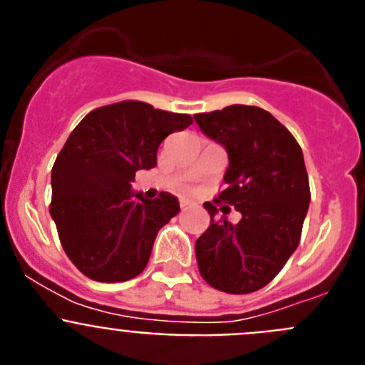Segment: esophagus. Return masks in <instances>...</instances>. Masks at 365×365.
Masks as SVG:
<instances>
[{"label":"esophagus","instance_id":"obj_1","mask_svg":"<svg viewBox=\"0 0 365 365\" xmlns=\"http://www.w3.org/2000/svg\"><path fill=\"white\" fill-rule=\"evenodd\" d=\"M190 205H192V202L186 201V199H182V201H180V208H182V210H186V208H190Z\"/></svg>","mask_w":365,"mask_h":365}]
</instances>
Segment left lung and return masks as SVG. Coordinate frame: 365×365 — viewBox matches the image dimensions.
Listing matches in <instances>:
<instances>
[{"instance_id": "8db88e82", "label": "left lung", "mask_w": 365, "mask_h": 365, "mask_svg": "<svg viewBox=\"0 0 365 365\" xmlns=\"http://www.w3.org/2000/svg\"><path fill=\"white\" fill-rule=\"evenodd\" d=\"M197 125L228 151L227 188L214 202L234 206L237 225L215 219L195 241L202 279L228 294L259 291L278 276L302 237L311 201L299 144L285 125L257 106L234 104L193 115ZM230 206L221 208L230 210Z\"/></svg>"}]
</instances>
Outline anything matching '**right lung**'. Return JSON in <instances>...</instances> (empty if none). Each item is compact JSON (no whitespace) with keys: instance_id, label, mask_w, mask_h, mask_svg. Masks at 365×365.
I'll use <instances>...</instances> for the list:
<instances>
[{"instance_id":"right-lung-1","label":"right lung","mask_w":365,"mask_h":365,"mask_svg":"<svg viewBox=\"0 0 365 365\" xmlns=\"http://www.w3.org/2000/svg\"><path fill=\"white\" fill-rule=\"evenodd\" d=\"M193 118L163 111L140 100L93 109L69 135L54 160L51 217L73 265L102 283L128 282L146 269L157 232L179 214L175 195L135 197L138 170L157 164L170 133Z\"/></svg>"}]
</instances>
